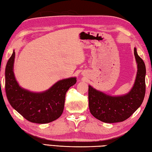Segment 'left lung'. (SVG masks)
I'll return each mask as SVG.
<instances>
[{
    "mask_svg": "<svg viewBox=\"0 0 152 152\" xmlns=\"http://www.w3.org/2000/svg\"><path fill=\"white\" fill-rule=\"evenodd\" d=\"M137 76L132 90L124 95L113 96L88 86L89 109L96 119L113 123L127 119L142 104L145 94V66L134 48Z\"/></svg>",
    "mask_w": 152,
    "mask_h": 152,
    "instance_id": "obj_1",
    "label": "left lung"
}]
</instances>
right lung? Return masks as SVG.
Segmentation results:
<instances>
[{"label": "right lung", "instance_id": "right-lung-1", "mask_svg": "<svg viewBox=\"0 0 152 152\" xmlns=\"http://www.w3.org/2000/svg\"><path fill=\"white\" fill-rule=\"evenodd\" d=\"M13 51L5 68V91L12 107L25 119L35 123H48L62 114L66 94L76 82V77L63 79L47 91L33 92L20 87L15 79Z\"/></svg>", "mask_w": 152, "mask_h": 152}]
</instances>
